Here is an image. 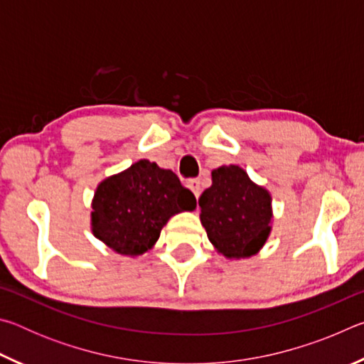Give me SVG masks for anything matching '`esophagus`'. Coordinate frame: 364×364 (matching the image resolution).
Here are the masks:
<instances>
[{"label": "esophagus", "mask_w": 364, "mask_h": 364, "mask_svg": "<svg viewBox=\"0 0 364 364\" xmlns=\"http://www.w3.org/2000/svg\"><path fill=\"white\" fill-rule=\"evenodd\" d=\"M186 186L193 191V194L196 196V197H199L200 196V191H202V186H200V180H188V183H186Z\"/></svg>", "instance_id": "esophagus-1"}]
</instances>
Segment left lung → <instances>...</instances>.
Returning a JSON list of instances; mask_svg holds the SVG:
<instances>
[{
	"mask_svg": "<svg viewBox=\"0 0 364 364\" xmlns=\"http://www.w3.org/2000/svg\"><path fill=\"white\" fill-rule=\"evenodd\" d=\"M199 207L208 241L228 260L257 255L273 230L269 191L239 165L212 170V186L202 193Z\"/></svg>",
	"mask_w": 364,
	"mask_h": 364,
	"instance_id": "obj_1",
	"label": "left lung"
}]
</instances>
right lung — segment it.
I'll use <instances>...</instances> for the list:
<instances>
[{
    "mask_svg": "<svg viewBox=\"0 0 364 364\" xmlns=\"http://www.w3.org/2000/svg\"><path fill=\"white\" fill-rule=\"evenodd\" d=\"M91 232L115 254L149 252L168 220L193 212L196 197L171 170L141 159L97 184L91 200Z\"/></svg>",
    "mask_w": 364,
    "mask_h": 364,
    "instance_id": "right-lung-1",
    "label": "right lung"
}]
</instances>
